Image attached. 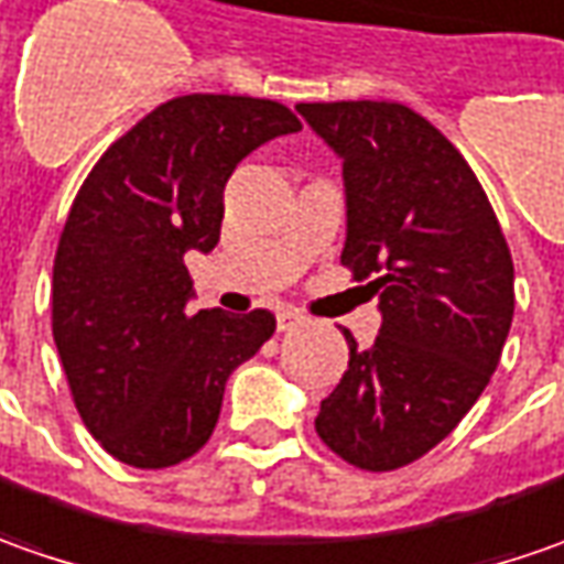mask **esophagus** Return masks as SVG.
Masks as SVG:
<instances>
[{"instance_id": "34e87169", "label": "esophagus", "mask_w": 564, "mask_h": 564, "mask_svg": "<svg viewBox=\"0 0 564 564\" xmlns=\"http://www.w3.org/2000/svg\"><path fill=\"white\" fill-rule=\"evenodd\" d=\"M302 321H305V315H302L300 308H281L278 312V330H293Z\"/></svg>"}]
</instances>
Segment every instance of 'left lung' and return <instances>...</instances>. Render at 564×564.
Segmentation results:
<instances>
[{"instance_id": "left-lung-1", "label": "left lung", "mask_w": 564, "mask_h": 564, "mask_svg": "<svg viewBox=\"0 0 564 564\" xmlns=\"http://www.w3.org/2000/svg\"><path fill=\"white\" fill-rule=\"evenodd\" d=\"M343 159L340 262L380 300L378 340L321 399L315 431L361 471L431 453L494 378L514 315L509 243L471 165L402 102H300Z\"/></svg>"}]
</instances>
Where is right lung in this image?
Returning a JSON list of instances; mask_svg holds the SVG:
<instances>
[{"instance_id": "add662e5", "label": "right lung", "mask_w": 564, "mask_h": 564, "mask_svg": "<svg viewBox=\"0 0 564 564\" xmlns=\"http://www.w3.org/2000/svg\"><path fill=\"white\" fill-rule=\"evenodd\" d=\"M300 127L271 99L177 96L118 137L77 189L52 264V337L108 456L133 468L196 456L227 378L274 334L268 308L186 315L184 256L218 246L234 167Z\"/></svg>"}]
</instances>
